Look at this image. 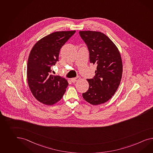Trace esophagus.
Segmentation results:
<instances>
[{"label": "esophagus", "instance_id": "obj_1", "mask_svg": "<svg viewBox=\"0 0 153 153\" xmlns=\"http://www.w3.org/2000/svg\"><path fill=\"white\" fill-rule=\"evenodd\" d=\"M80 79V76H77L76 78H73L71 79V81L72 82H78L79 80Z\"/></svg>", "mask_w": 153, "mask_h": 153}]
</instances>
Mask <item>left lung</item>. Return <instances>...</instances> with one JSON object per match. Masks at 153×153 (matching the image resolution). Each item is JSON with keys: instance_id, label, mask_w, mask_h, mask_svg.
Here are the masks:
<instances>
[{"instance_id": "left-lung-1", "label": "left lung", "mask_w": 153, "mask_h": 153, "mask_svg": "<svg viewBox=\"0 0 153 153\" xmlns=\"http://www.w3.org/2000/svg\"><path fill=\"white\" fill-rule=\"evenodd\" d=\"M79 34L87 45L90 63L95 64L94 78L87 79L88 91L82 93L84 99L93 105L108 101L120 85L123 73L122 58L118 48L100 31H80Z\"/></svg>"}]
</instances>
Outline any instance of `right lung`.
<instances>
[{
  "label": "right lung",
  "instance_id": "1",
  "mask_svg": "<svg viewBox=\"0 0 153 153\" xmlns=\"http://www.w3.org/2000/svg\"><path fill=\"white\" fill-rule=\"evenodd\" d=\"M75 31L52 33L38 41L31 49L27 60V83L33 96L44 104L54 105L66 91L67 80L52 75L51 67L59 61L61 48Z\"/></svg>",
  "mask_w": 153,
  "mask_h": 153
}]
</instances>
